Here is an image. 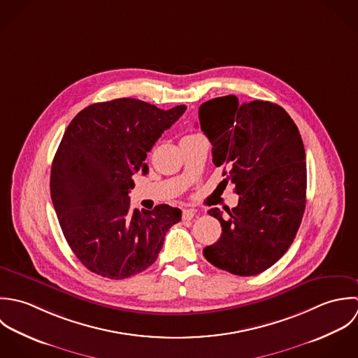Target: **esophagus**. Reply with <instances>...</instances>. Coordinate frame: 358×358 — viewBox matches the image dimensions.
I'll list each match as a JSON object with an SVG mask.
<instances>
[{
	"label": "esophagus",
	"mask_w": 358,
	"mask_h": 358,
	"mask_svg": "<svg viewBox=\"0 0 358 358\" xmlns=\"http://www.w3.org/2000/svg\"><path fill=\"white\" fill-rule=\"evenodd\" d=\"M195 215V212L191 209H185L182 210V220H192Z\"/></svg>",
	"instance_id": "obj_1"
}]
</instances>
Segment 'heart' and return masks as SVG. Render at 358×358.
<instances>
[{"mask_svg":"<svg viewBox=\"0 0 358 358\" xmlns=\"http://www.w3.org/2000/svg\"><path fill=\"white\" fill-rule=\"evenodd\" d=\"M187 137H189V136H187Z\"/></svg>","mask_w":358,"mask_h":358,"instance_id":"1","label":"heart"}]
</instances>
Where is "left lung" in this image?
I'll use <instances>...</instances> for the list:
<instances>
[{
  "instance_id": "1",
  "label": "left lung",
  "mask_w": 358,
  "mask_h": 358,
  "mask_svg": "<svg viewBox=\"0 0 358 358\" xmlns=\"http://www.w3.org/2000/svg\"><path fill=\"white\" fill-rule=\"evenodd\" d=\"M201 130L213 145L222 182H232L238 206L222 217V232L203 249L209 263L235 275H257L292 245L306 208V152L297 126L277 103H241L235 95L201 105Z\"/></svg>"
}]
</instances>
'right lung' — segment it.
<instances>
[{"instance_id":"1","label":"right lung","mask_w":358,"mask_h":358,"mask_svg":"<svg viewBox=\"0 0 358 358\" xmlns=\"http://www.w3.org/2000/svg\"><path fill=\"white\" fill-rule=\"evenodd\" d=\"M134 98L92 103L76 115L55 153L51 199L76 257L91 273L124 280L155 263L181 210L130 208L133 176L148 173L146 152L185 112Z\"/></svg>"}]
</instances>
